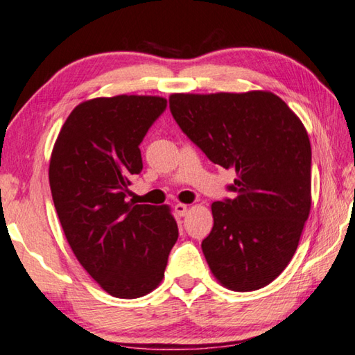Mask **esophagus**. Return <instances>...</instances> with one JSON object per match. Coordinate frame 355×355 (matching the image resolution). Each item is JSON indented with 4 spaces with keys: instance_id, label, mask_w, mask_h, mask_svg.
<instances>
[{
    "instance_id": "34e87169",
    "label": "esophagus",
    "mask_w": 355,
    "mask_h": 355,
    "mask_svg": "<svg viewBox=\"0 0 355 355\" xmlns=\"http://www.w3.org/2000/svg\"><path fill=\"white\" fill-rule=\"evenodd\" d=\"M175 212L177 214L180 216V217H183L186 212H188V205H184V203H177L175 205Z\"/></svg>"
}]
</instances>
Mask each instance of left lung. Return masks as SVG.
Here are the masks:
<instances>
[{
  "label": "left lung",
  "mask_w": 355,
  "mask_h": 355,
  "mask_svg": "<svg viewBox=\"0 0 355 355\" xmlns=\"http://www.w3.org/2000/svg\"><path fill=\"white\" fill-rule=\"evenodd\" d=\"M173 119L212 163L234 169V198L211 205L214 227L202 242L223 287H266L292 261L311 212V141L272 92L173 93Z\"/></svg>",
  "instance_id": "1"
}]
</instances>
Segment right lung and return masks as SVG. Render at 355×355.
<instances>
[{"instance_id":"right-lung-1","label":"right lung","mask_w":355,"mask_h":355,"mask_svg":"<svg viewBox=\"0 0 355 355\" xmlns=\"http://www.w3.org/2000/svg\"><path fill=\"white\" fill-rule=\"evenodd\" d=\"M167 101L119 94L77 105L62 125L49 161V184L63 233L77 261L116 298H139L164 278L178 239L171 206L128 202L143 171L139 144Z\"/></svg>"}]
</instances>
